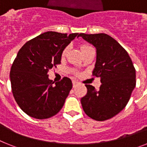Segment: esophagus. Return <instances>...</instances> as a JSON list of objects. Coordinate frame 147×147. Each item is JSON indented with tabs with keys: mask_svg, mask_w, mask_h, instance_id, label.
<instances>
[{
	"mask_svg": "<svg viewBox=\"0 0 147 147\" xmlns=\"http://www.w3.org/2000/svg\"><path fill=\"white\" fill-rule=\"evenodd\" d=\"M80 85V83L77 82H76V81H73V87H74V88H75V87L78 86V85Z\"/></svg>",
	"mask_w": 147,
	"mask_h": 147,
	"instance_id": "1",
	"label": "esophagus"
}]
</instances>
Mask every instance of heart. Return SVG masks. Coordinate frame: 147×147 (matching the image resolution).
I'll return each mask as SVG.
<instances>
[{
	"label": "heart",
	"mask_w": 147,
	"mask_h": 147,
	"mask_svg": "<svg viewBox=\"0 0 147 147\" xmlns=\"http://www.w3.org/2000/svg\"><path fill=\"white\" fill-rule=\"evenodd\" d=\"M90 48H91V47H90V46H88V45H82V46H81L82 51V52H83V51H85L88 50V49H90ZM67 51H68V47L65 48V49H63V50H62V54H61V57H62V58L65 57L66 54H67Z\"/></svg>",
	"instance_id": "obj_1"
}]
</instances>
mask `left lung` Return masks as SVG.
<instances>
[{
    "instance_id": "left-lung-1",
    "label": "left lung",
    "mask_w": 147,
    "mask_h": 147,
    "mask_svg": "<svg viewBox=\"0 0 147 147\" xmlns=\"http://www.w3.org/2000/svg\"><path fill=\"white\" fill-rule=\"evenodd\" d=\"M87 42L96 49V61L93 75L100 77L102 85L97 91L85 85L88 92L81 98L82 108L96 121L110 119L120 113L129 102L136 85V69L127 51L106 34L81 33Z\"/></svg>"
}]
</instances>
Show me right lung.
<instances>
[{"label":"right lung","mask_w":147,"mask_h":147,"mask_svg":"<svg viewBox=\"0 0 147 147\" xmlns=\"http://www.w3.org/2000/svg\"><path fill=\"white\" fill-rule=\"evenodd\" d=\"M76 36L79 34L45 32L18 51L10 71L11 91L18 106L31 117L49 119L63 107L72 88L71 80L64 77L53 85L48 73L60 64L62 50Z\"/></svg>","instance_id":"add662e5"}]
</instances>
